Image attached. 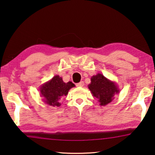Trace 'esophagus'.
Wrapping results in <instances>:
<instances>
[{"instance_id":"obj_1","label":"esophagus","mask_w":155,"mask_h":155,"mask_svg":"<svg viewBox=\"0 0 155 155\" xmlns=\"http://www.w3.org/2000/svg\"><path fill=\"white\" fill-rule=\"evenodd\" d=\"M76 86L80 87H83V86H84V82L81 81V82H80L79 83H77V84H76Z\"/></svg>"}]
</instances>
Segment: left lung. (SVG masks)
I'll use <instances>...</instances> for the list:
<instances>
[{
    "instance_id": "1",
    "label": "left lung",
    "mask_w": 155,
    "mask_h": 155,
    "mask_svg": "<svg viewBox=\"0 0 155 155\" xmlns=\"http://www.w3.org/2000/svg\"><path fill=\"white\" fill-rule=\"evenodd\" d=\"M88 88L102 106L111 103L115 98V94L120 92L115 82L108 80L101 73L91 78V83L88 85Z\"/></svg>"
}]
</instances>
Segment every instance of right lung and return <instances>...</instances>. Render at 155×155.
<instances>
[{"instance_id":"right-lung-1","label":"right lung","mask_w":155,"mask_h":155,"mask_svg":"<svg viewBox=\"0 0 155 155\" xmlns=\"http://www.w3.org/2000/svg\"><path fill=\"white\" fill-rule=\"evenodd\" d=\"M75 87L72 82H64L59 75H55L50 80L40 86V95L44 102L50 106L59 107L61 100L68 95V91Z\"/></svg>"}]
</instances>
